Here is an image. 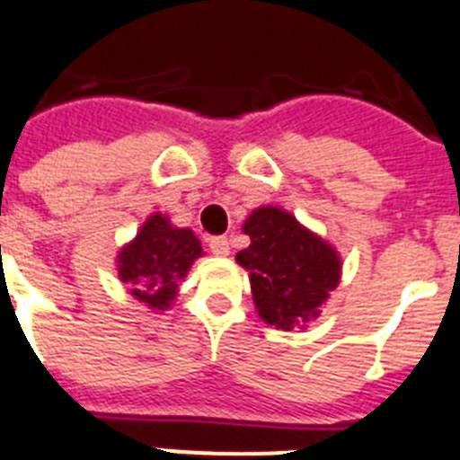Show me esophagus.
I'll use <instances>...</instances> for the list:
<instances>
[{
  "instance_id": "obj_1",
  "label": "esophagus",
  "mask_w": 460,
  "mask_h": 460,
  "mask_svg": "<svg viewBox=\"0 0 460 460\" xmlns=\"http://www.w3.org/2000/svg\"><path fill=\"white\" fill-rule=\"evenodd\" d=\"M208 247H210V252H213L215 257H226L231 250L226 235H215V238H210V241H208Z\"/></svg>"
}]
</instances>
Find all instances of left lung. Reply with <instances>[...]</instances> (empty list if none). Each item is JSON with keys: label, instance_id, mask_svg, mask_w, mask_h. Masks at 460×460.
Masks as SVG:
<instances>
[{"label": "left lung", "instance_id": "obj_1", "mask_svg": "<svg viewBox=\"0 0 460 460\" xmlns=\"http://www.w3.org/2000/svg\"><path fill=\"white\" fill-rule=\"evenodd\" d=\"M243 231L250 247L235 261L250 270L259 317L275 329H303L341 282V257L317 234L275 206L257 208Z\"/></svg>", "mask_w": 460, "mask_h": 460}]
</instances>
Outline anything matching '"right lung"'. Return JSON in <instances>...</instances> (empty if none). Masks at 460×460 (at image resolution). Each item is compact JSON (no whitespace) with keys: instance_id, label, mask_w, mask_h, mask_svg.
<instances>
[{"instance_id":"1","label":"right lung","mask_w":460,"mask_h":460,"mask_svg":"<svg viewBox=\"0 0 460 460\" xmlns=\"http://www.w3.org/2000/svg\"><path fill=\"white\" fill-rule=\"evenodd\" d=\"M203 254L191 229H178L162 213L143 222L141 231L118 254V275L131 296L150 310H166L178 296V285Z\"/></svg>"}]
</instances>
